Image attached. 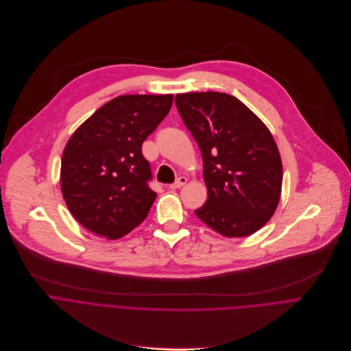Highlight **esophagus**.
<instances>
[{"label": "esophagus", "mask_w": 351, "mask_h": 351, "mask_svg": "<svg viewBox=\"0 0 351 351\" xmlns=\"http://www.w3.org/2000/svg\"><path fill=\"white\" fill-rule=\"evenodd\" d=\"M185 184H186V178H185V177H178L177 181H176L174 184H171L169 188H170V189H177V188H181V186L185 185Z\"/></svg>", "instance_id": "34e87169"}]
</instances>
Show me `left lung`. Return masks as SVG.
I'll return each instance as SVG.
<instances>
[{
    "instance_id": "obj_1",
    "label": "left lung",
    "mask_w": 351,
    "mask_h": 351,
    "mask_svg": "<svg viewBox=\"0 0 351 351\" xmlns=\"http://www.w3.org/2000/svg\"><path fill=\"white\" fill-rule=\"evenodd\" d=\"M176 106L203 159L208 195L195 215L224 237L256 232L281 196L282 163L271 132L230 94H178Z\"/></svg>"
}]
</instances>
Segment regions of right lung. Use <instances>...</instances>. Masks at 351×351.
Returning a JSON list of instances; mask_svg holds the SVG:
<instances>
[{
	"mask_svg": "<svg viewBox=\"0 0 351 351\" xmlns=\"http://www.w3.org/2000/svg\"><path fill=\"white\" fill-rule=\"evenodd\" d=\"M173 105V95H121L99 108L69 139L60 188L88 231L117 239L141 224L156 199L143 144Z\"/></svg>",
	"mask_w": 351,
	"mask_h": 351,
	"instance_id": "add662e5",
	"label": "right lung"
}]
</instances>
